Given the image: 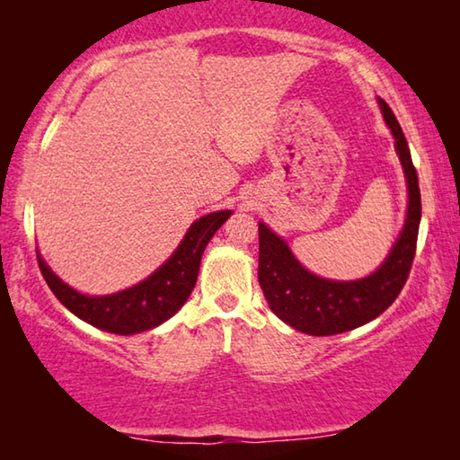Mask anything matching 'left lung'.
Returning a JSON list of instances; mask_svg holds the SVG:
<instances>
[{"label": "left lung", "instance_id": "1", "mask_svg": "<svg viewBox=\"0 0 460 460\" xmlns=\"http://www.w3.org/2000/svg\"><path fill=\"white\" fill-rule=\"evenodd\" d=\"M379 107L395 137V150L400 154L403 172H406L410 200L408 219L402 235L376 274L355 279V282H331V279L318 278L302 268L290 247L266 225L260 223L258 278L263 296L270 308L300 332L329 337V334L353 331L377 318L398 298L414 263L420 217H422L418 174L394 111L381 99Z\"/></svg>", "mask_w": 460, "mask_h": 460}]
</instances>
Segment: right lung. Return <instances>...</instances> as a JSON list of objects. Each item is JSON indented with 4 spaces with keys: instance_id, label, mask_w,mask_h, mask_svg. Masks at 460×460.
I'll list each match as a JSON object with an SVG mask.
<instances>
[{
    "instance_id": "right-lung-1",
    "label": "right lung",
    "mask_w": 460,
    "mask_h": 460,
    "mask_svg": "<svg viewBox=\"0 0 460 460\" xmlns=\"http://www.w3.org/2000/svg\"><path fill=\"white\" fill-rule=\"evenodd\" d=\"M231 211L200 217L192 223L182 243L178 245L164 266L128 290L111 296H84L66 286L38 255V266L54 296L73 314L101 331L115 334H134L150 331L168 321L189 300L199 278L202 252L215 231L229 219Z\"/></svg>"
}]
</instances>
